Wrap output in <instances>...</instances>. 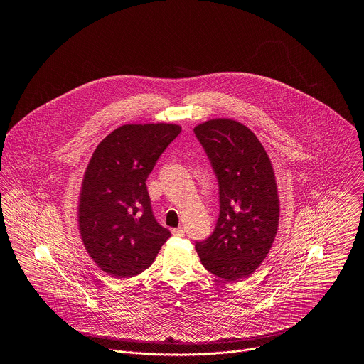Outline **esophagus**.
I'll use <instances>...</instances> for the list:
<instances>
[{
  "instance_id": "esophagus-1",
  "label": "esophagus",
  "mask_w": 364,
  "mask_h": 364,
  "mask_svg": "<svg viewBox=\"0 0 364 364\" xmlns=\"http://www.w3.org/2000/svg\"><path fill=\"white\" fill-rule=\"evenodd\" d=\"M172 233H173V236L183 237L186 235V230H184V228H176V229H172Z\"/></svg>"
}]
</instances>
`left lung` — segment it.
<instances>
[{
    "instance_id": "obj_1",
    "label": "left lung",
    "mask_w": 364,
    "mask_h": 364,
    "mask_svg": "<svg viewBox=\"0 0 364 364\" xmlns=\"http://www.w3.org/2000/svg\"><path fill=\"white\" fill-rule=\"evenodd\" d=\"M218 181L220 214L213 233L195 242L202 264L226 281L252 274L277 233L279 205L273 166L258 138L229 119L193 129Z\"/></svg>"
}]
</instances>
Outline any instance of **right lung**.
<instances>
[{"label":"right lung","mask_w":364,"mask_h":364,"mask_svg":"<svg viewBox=\"0 0 364 364\" xmlns=\"http://www.w3.org/2000/svg\"><path fill=\"white\" fill-rule=\"evenodd\" d=\"M173 124H128L98 144L79 200L87 252L112 277H134L156 259L172 235L158 224L146 186L158 158L178 136Z\"/></svg>","instance_id":"1"}]
</instances>
